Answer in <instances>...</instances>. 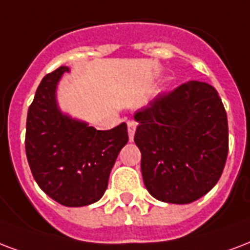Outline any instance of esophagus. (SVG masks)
I'll list each match as a JSON object with an SVG mask.
<instances>
[{
    "mask_svg": "<svg viewBox=\"0 0 250 250\" xmlns=\"http://www.w3.org/2000/svg\"><path fill=\"white\" fill-rule=\"evenodd\" d=\"M127 127H128L129 142H133V136H135V131H136V123L132 121L128 122V123H127Z\"/></svg>",
    "mask_w": 250,
    "mask_h": 250,
    "instance_id": "esophagus-1",
    "label": "esophagus"
}]
</instances>
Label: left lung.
I'll return each instance as SVG.
<instances>
[{"label":"left lung","mask_w":250,"mask_h":250,"mask_svg":"<svg viewBox=\"0 0 250 250\" xmlns=\"http://www.w3.org/2000/svg\"><path fill=\"white\" fill-rule=\"evenodd\" d=\"M146 190L165 203L188 205L218 184L228 155V122L214 87L188 81L133 114Z\"/></svg>","instance_id":"8db88e82"}]
</instances>
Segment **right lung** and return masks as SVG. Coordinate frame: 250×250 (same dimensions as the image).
Returning <instances> with one entry per match:
<instances>
[{
  "label": "right lung",
  "mask_w": 250,
  "mask_h": 250,
  "mask_svg": "<svg viewBox=\"0 0 250 250\" xmlns=\"http://www.w3.org/2000/svg\"><path fill=\"white\" fill-rule=\"evenodd\" d=\"M60 66L42 80L26 123V155L36 184L53 201L83 207L100 201L115 160L128 142L127 125L100 131L60 108Z\"/></svg>",
  "instance_id": "1"
}]
</instances>
